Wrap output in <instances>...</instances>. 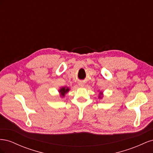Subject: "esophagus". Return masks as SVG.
I'll return each instance as SVG.
<instances>
[{
  "instance_id": "1",
  "label": "esophagus",
  "mask_w": 153,
  "mask_h": 153,
  "mask_svg": "<svg viewBox=\"0 0 153 153\" xmlns=\"http://www.w3.org/2000/svg\"><path fill=\"white\" fill-rule=\"evenodd\" d=\"M78 85H79L80 86H83L84 85V83L82 82H78Z\"/></svg>"
}]
</instances>
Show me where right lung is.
I'll return each mask as SVG.
<instances>
[{"instance_id": "add662e5", "label": "right lung", "mask_w": 153, "mask_h": 153, "mask_svg": "<svg viewBox=\"0 0 153 153\" xmlns=\"http://www.w3.org/2000/svg\"><path fill=\"white\" fill-rule=\"evenodd\" d=\"M69 88L68 87H62L61 89L59 90V92H60V93L61 94V96H64V95H65V94L66 93H67V92L69 91Z\"/></svg>"}]
</instances>
